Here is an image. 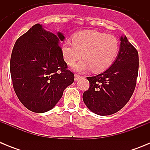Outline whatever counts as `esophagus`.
Returning a JSON list of instances; mask_svg holds the SVG:
<instances>
[{
  "mask_svg": "<svg viewBox=\"0 0 150 150\" xmlns=\"http://www.w3.org/2000/svg\"><path fill=\"white\" fill-rule=\"evenodd\" d=\"M79 78H81V76H79V75H78V74H75V76H74V79H75V80H78V79H79Z\"/></svg>",
  "mask_w": 150,
  "mask_h": 150,
  "instance_id": "34e87169",
  "label": "esophagus"
}]
</instances>
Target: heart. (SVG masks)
<instances>
[{"label": "heart", "instance_id": "obj_1", "mask_svg": "<svg viewBox=\"0 0 150 150\" xmlns=\"http://www.w3.org/2000/svg\"><path fill=\"white\" fill-rule=\"evenodd\" d=\"M120 42L116 36L89 30L75 34L73 42L66 40L62 46V55L69 65L83 57L74 70L83 72L91 68L95 73L105 71L116 59Z\"/></svg>", "mask_w": 150, "mask_h": 150}]
</instances>
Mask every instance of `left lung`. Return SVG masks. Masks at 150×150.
I'll return each instance as SVG.
<instances>
[{
	"instance_id": "8db88e82",
	"label": "left lung",
	"mask_w": 150,
	"mask_h": 150,
	"mask_svg": "<svg viewBox=\"0 0 150 150\" xmlns=\"http://www.w3.org/2000/svg\"><path fill=\"white\" fill-rule=\"evenodd\" d=\"M120 40V52L110 67L97 76L87 77L89 88L83 93V101L90 110L100 116L120 110L136 86L138 52L126 37H121Z\"/></svg>"
}]
</instances>
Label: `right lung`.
I'll return each mask as SVG.
<instances>
[{"label":"right lung","instance_id":"add662e5","mask_svg":"<svg viewBox=\"0 0 150 150\" xmlns=\"http://www.w3.org/2000/svg\"><path fill=\"white\" fill-rule=\"evenodd\" d=\"M64 40L36 24L18 38L10 58V74L18 98L29 110L45 112L55 107L74 74L67 69L60 42Z\"/></svg>","mask_w":150,"mask_h":150}]
</instances>
